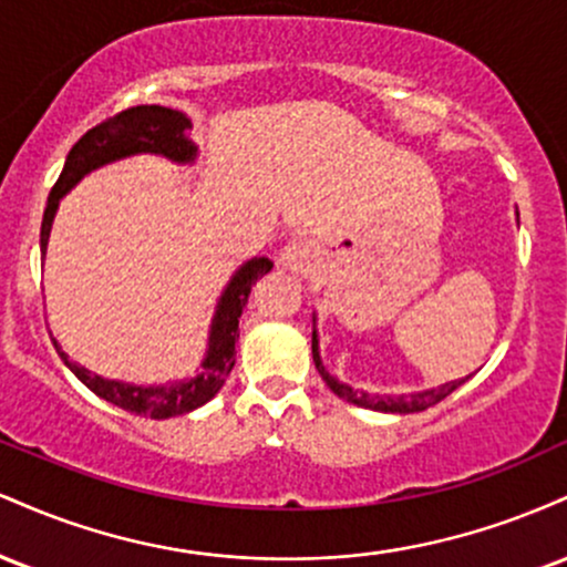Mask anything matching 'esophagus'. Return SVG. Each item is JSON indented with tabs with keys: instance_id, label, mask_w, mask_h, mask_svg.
<instances>
[{
	"instance_id": "esophagus-1",
	"label": "esophagus",
	"mask_w": 567,
	"mask_h": 567,
	"mask_svg": "<svg viewBox=\"0 0 567 567\" xmlns=\"http://www.w3.org/2000/svg\"><path fill=\"white\" fill-rule=\"evenodd\" d=\"M279 264H282L288 271H292V275L306 277V275H311V269H315L317 252L309 243H292L282 250Z\"/></svg>"
}]
</instances>
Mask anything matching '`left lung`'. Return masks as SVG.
Instances as JSON below:
<instances>
[{
	"mask_svg": "<svg viewBox=\"0 0 567 567\" xmlns=\"http://www.w3.org/2000/svg\"><path fill=\"white\" fill-rule=\"evenodd\" d=\"M311 357H315L317 373H320L322 381L328 383L330 392L341 396V400L351 402V405L368 408V410H381V413H421V410L437 405V402L445 400L447 394H453L455 389L466 381V379H458L451 383H442V386L424 389V392H410V394H368V392H357V389H351L349 383H341L338 379H333L328 370H324L317 330H311Z\"/></svg>",
	"mask_w": 567,
	"mask_h": 567,
	"instance_id": "left-lung-1",
	"label": "left lung"
}]
</instances>
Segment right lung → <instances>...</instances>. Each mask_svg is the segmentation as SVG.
<instances>
[{
	"mask_svg": "<svg viewBox=\"0 0 567 567\" xmlns=\"http://www.w3.org/2000/svg\"><path fill=\"white\" fill-rule=\"evenodd\" d=\"M188 127H192V122L186 120L184 112H175V109L165 106H133L116 116H109L106 122H101L93 130H87L71 146L61 178L55 181L53 192L48 197L42 234H39L42 256L48 250L58 202H61L63 194L80 184L84 175L109 165V162L133 157V154H162V157L178 162V165H188V162L197 159V146L186 138ZM271 266L275 264L269 258H252V261H247L234 271L226 290L220 292L216 317H213L210 324V338H207V354L194 379L173 381L167 386H135V383L101 379V375L90 373L87 368L69 360L66 351L58 347V341L53 343L71 373L101 400L112 402V405L127 410V413L146 415V419L154 421L192 413V410L210 402L226 383V375L231 373L234 357H237L234 347L239 341V317H243L247 296H250L252 285L266 271H271Z\"/></svg>",
	"mask_w": 567,
	"mask_h": 567,
	"instance_id": "add662e5",
	"label": "right lung"
}]
</instances>
